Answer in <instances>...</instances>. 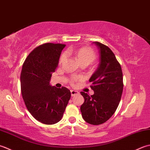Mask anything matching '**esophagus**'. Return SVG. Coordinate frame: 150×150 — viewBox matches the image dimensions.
<instances>
[{
  "label": "esophagus",
  "instance_id": "esophagus-1",
  "mask_svg": "<svg viewBox=\"0 0 150 150\" xmlns=\"http://www.w3.org/2000/svg\"><path fill=\"white\" fill-rule=\"evenodd\" d=\"M71 96H74L75 95H77V94H79V92L77 91H75V90H71Z\"/></svg>",
  "mask_w": 150,
  "mask_h": 150
}]
</instances>
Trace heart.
<instances>
[{"label":"heart","mask_w":150,"mask_h":150,"mask_svg":"<svg viewBox=\"0 0 150 150\" xmlns=\"http://www.w3.org/2000/svg\"><path fill=\"white\" fill-rule=\"evenodd\" d=\"M67 55H73L75 57L80 65H89L93 63L96 59V53L93 48L88 47H83L78 48H69L66 51V53L62 54L59 59V64L62 63L67 59ZM82 79L81 76H74L72 78L71 80V84H74L75 81H80Z\"/></svg>","instance_id":"b5f03b06"}]
</instances>
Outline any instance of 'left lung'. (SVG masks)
<instances>
[{"instance_id": "obj_1", "label": "left lung", "mask_w": 150, "mask_h": 150, "mask_svg": "<svg viewBox=\"0 0 150 150\" xmlns=\"http://www.w3.org/2000/svg\"><path fill=\"white\" fill-rule=\"evenodd\" d=\"M99 49L100 63L89 79L93 95L81 92L84 103L81 105L82 117L93 125L104 123L117 110L123 91V75L120 63L110 48L93 42Z\"/></svg>"}]
</instances>
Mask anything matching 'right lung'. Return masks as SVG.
Here are the masks:
<instances>
[{
    "instance_id": "1",
    "label": "right lung",
    "mask_w": 150,
    "mask_h": 150,
    "mask_svg": "<svg viewBox=\"0 0 150 150\" xmlns=\"http://www.w3.org/2000/svg\"><path fill=\"white\" fill-rule=\"evenodd\" d=\"M65 47L48 42L36 47L24 61L21 73V93L26 108L33 118L45 124L61 120L71 96L67 88L50 84Z\"/></svg>"
}]
</instances>
